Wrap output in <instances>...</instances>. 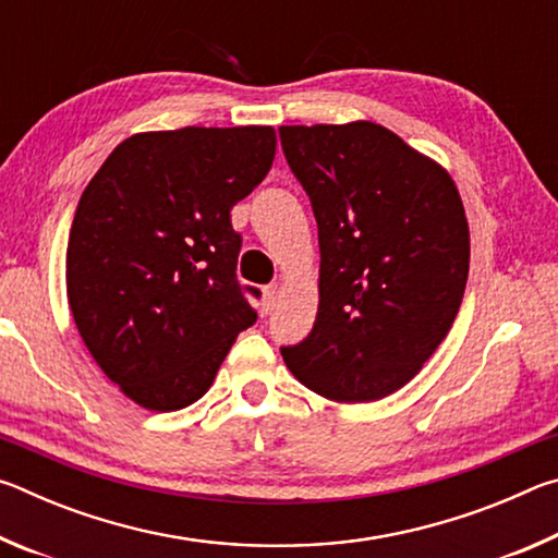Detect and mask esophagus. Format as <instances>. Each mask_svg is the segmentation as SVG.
<instances>
[{
    "label": "esophagus",
    "mask_w": 558,
    "mask_h": 558,
    "mask_svg": "<svg viewBox=\"0 0 558 558\" xmlns=\"http://www.w3.org/2000/svg\"><path fill=\"white\" fill-rule=\"evenodd\" d=\"M276 300H278V286H268L263 290V302H260V313L268 315L272 313V307H276Z\"/></svg>",
    "instance_id": "34e87169"
}]
</instances>
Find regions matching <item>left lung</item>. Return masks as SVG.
<instances>
[{"label":"left lung","instance_id":"obj_1","mask_svg":"<svg viewBox=\"0 0 558 558\" xmlns=\"http://www.w3.org/2000/svg\"><path fill=\"white\" fill-rule=\"evenodd\" d=\"M278 132L323 258L315 325L280 354L325 399H384L421 372L460 310L470 268L460 194L446 169L374 122Z\"/></svg>","mask_w":558,"mask_h":558}]
</instances>
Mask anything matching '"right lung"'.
<instances>
[{
	"mask_svg": "<svg viewBox=\"0 0 558 558\" xmlns=\"http://www.w3.org/2000/svg\"><path fill=\"white\" fill-rule=\"evenodd\" d=\"M272 157V128L143 132L83 192L65 253L69 305L100 369L143 409L199 401L256 323L260 290L235 278L231 209Z\"/></svg>",
	"mask_w": 558,
	"mask_h": 558,
	"instance_id": "obj_1",
	"label": "right lung"
}]
</instances>
